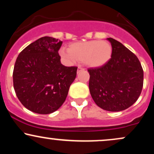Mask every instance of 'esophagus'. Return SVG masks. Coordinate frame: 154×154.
<instances>
[{
    "mask_svg": "<svg viewBox=\"0 0 154 154\" xmlns=\"http://www.w3.org/2000/svg\"><path fill=\"white\" fill-rule=\"evenodd\" d=\"M81 69H83V68H82V67H81V66H78V69H77V72H79V71H80V70Z\"/></svg>",
    "mask_w": 154,
    "mask_h": 154,
    "instance_id": "esophagus-1",
    "label": "esophagus"
}]
</instances>
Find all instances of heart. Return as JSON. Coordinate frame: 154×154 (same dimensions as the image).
I'll return each instance as SVG.
<instances>
[{"label":"heart","mask_w":154,"mask_h":154,"mask_svg":"<svg viewBox=\"0 0 154 154\" xmlns=\"http://www.w3.org/2000/svg\"><path fill=\"white\" fill-rule=\"evenodd\" d=\"M112 52L109 42L94 40L72 43L68 50L61 49L60 55L69 62L78 60L89 67H100L110 60Z\"/></svg>","instance_id":"obj_1"}]
</instances>
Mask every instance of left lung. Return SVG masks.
<instances>
[{"label": "left lung", "instance_id": "obj_1", "mask_svg": "<svg viewBox=\"0 0 154 154\" xmlns=\"http://www.w3.org/2000/svg\"><path fill=\"white\" fill-rule=\"evenodd\" d=\"M111 58L100 67L90 68V93L95 103L109 111H120L131 106L140 95L143 70L132 51L113 38Z\"/></svg>", "mask_w": 154, "mask_h": 154}]
</instances>
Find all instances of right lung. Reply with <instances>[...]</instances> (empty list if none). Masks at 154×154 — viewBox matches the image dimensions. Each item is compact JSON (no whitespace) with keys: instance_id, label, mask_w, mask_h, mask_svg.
Instances as JSON below:
<instances>
[{"instance_id":"obj_1","label":"right lung","mask_w":154,"mask_h":154,"mask_svg":"<svg viewBox=\"0 0 154 154\" xmlns=\"http://www.w3.org/2000/svg\"><path fill=\"white\" fill-rule=\"evenodd\" d=\"M61 45L59 39L43 37L17 57L14 88L19 101L32 112L48 114L59 109L77 76V66L61 64L58 53Z\"/></svg>"}]
</instances>
